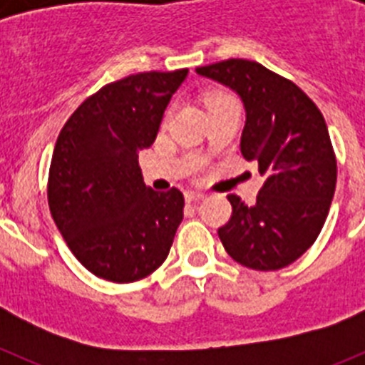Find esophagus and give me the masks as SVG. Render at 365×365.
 I'll return each instance as SVG.
<instances>
[{"label":"esophagus","mask_w":365,"mask_h":365,"mask_svg":"<svg viewBox=\"0 0 365 365\" xmlns=\"http://www.w3.org/2000/svg\"><path fill=\"white\" fill-rule=\"evenodd\" d=\"M206 195L202 192H186V201L188 202H195V201H202Z\"/></svg>","instance_id":"obj_1"}]
</instances>
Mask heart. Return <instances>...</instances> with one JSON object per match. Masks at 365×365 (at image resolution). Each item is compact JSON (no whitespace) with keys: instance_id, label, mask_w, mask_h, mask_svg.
<instances>
[{"instance_id":"1","label":"heart","mask_w":365,"mask_h":365,"mask_svg":"<svg viewBox=\"0 0 365 365\" xmlns=\"http://www.w3.org/2000/svg\"><path fill=\"white\" fill-rule=\"evenodd\" d=\"M206 104H208V109H214L221 108V106L237 104V100L232 95H228V93H212V95H208V98H206ZM170 113H172V109H168L166 115H170Z\"/></svg>"}]
</instances>
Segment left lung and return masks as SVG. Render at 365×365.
Returning a JSON list of instances; mask_svg holds the SVG:
<instances>
[{"label": "left lung", "instance_id": "obj_1", "mask_svg": "<svg viewBox=\"0 0 365 365\" xmlns=\"http://www.w3.org/2000/svg\"><path fill=\"white\" fill-rule=\"evenodd\" d=\"M195 71L243 100L241 155L267 177L256 205L228 195L232 215L219 240L248 269L289 267L320 235L336 188V155L324 115L294 82L252 60L230 58Z\"/></svg>", "mask_w": 365, "mask_h": 365}]
</instances>
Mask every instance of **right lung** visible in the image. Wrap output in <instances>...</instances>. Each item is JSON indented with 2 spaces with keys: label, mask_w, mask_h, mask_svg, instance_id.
<instances>
[{
  "label": "right lung",
  "mask_w": 365,
  "mask_h": 365,
  "mask_svg": "<svg viewBox=\"0 0 365 365\" xmlns=\"http://www.w3.org/2000/svg\"><path fill=\"white\" fill-rule=\"evenodd\" d=\"M186 74L150 71L108 83L58 135L47 180L51 214L74 257L98 278L137 282L170 254L185 195L144 185L138 150L153 144Z\"/></svg>",
  "instance_id": "obj_1"
}]
</instances>
